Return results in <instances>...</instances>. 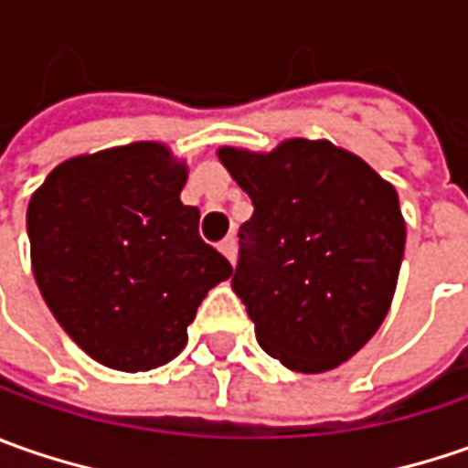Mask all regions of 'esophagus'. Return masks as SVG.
I'll use <instances>...</instances> for the list:
<instances>
[{
  "label": "esophagus",
  "mask_w": 468,
  "mask_h": 468,
  "mask_svg": "<svg viewBox=\"0 0 468 468\" xmlns=\"http://www.w3.org/2000/svg\"><path fill=\"white\" fill-rule=\"evenodd\" d=\"M218 250L224 252V258L231 262V265L237 262V242H234V237H226L224 242L218 244Z\"/></svg>",
  "instance_id": "34e87169"
}]
</instances>
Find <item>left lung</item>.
<instances>
[{
	"label": "left lung",
	"instance_id": "obj_1",
	"mask_svg": "<svg viewBox=\"0 0 468 468\" xmlns=\"http://www.w3.org/2000/svg\"><path fill=\"white\" fill-rule=\"evenodd\" d=\"M250 195L231 289L258 344L294 372H328L383 325L404 261L396 187L331 140L289 137L273 151L218 148Z\"/></svg>",
	"mask_w": 468,
	"mask_h": 468
}]
</instances>
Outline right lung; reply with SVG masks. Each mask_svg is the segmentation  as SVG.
I'll use <instances>...</instances> for the list:
<instances>
[{
    "label": "right lung",
    "instance_id": "obj_1",
    "mask_svg": "<svg viewBox=\"0 0 468 468\" xmlns=\"http://www.w3.org/2000/svg\"><path fill=\"white\" fill-rule=\"evenodd\" d=\"M187 164L164 143L62 161L30 195L38 292L90 359L122 372L166 365L187 344L206 294L234 271L197 234L179 192Z\"/></svg>",
    "mask_w": 468,
    "mask_h": 468
}]
</instances>
